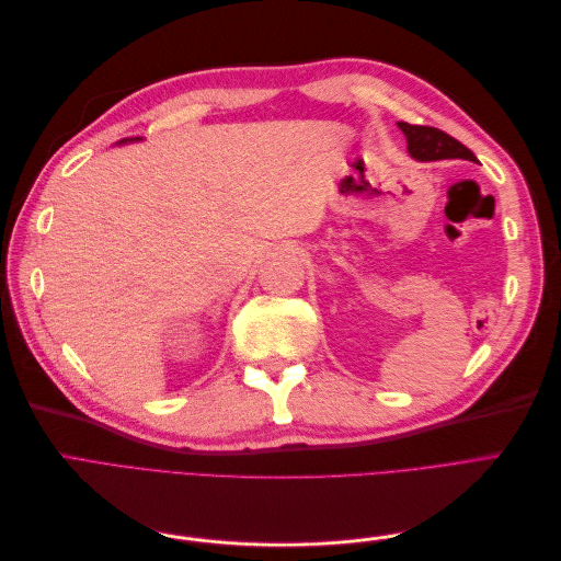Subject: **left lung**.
I'll list each match as a JSON object with an SVG mask.
<instances>
[{
  "mask_svg": "<svg viewBox=\"0 0 561 561\" xmlns=\"http://www.w3.org/2000/svg\"><path fill=\"white\" fill-rule=\"evenodd\" d=\"M400 130L407 138V151L416 161H443V159H466V161H478L472 151L458 142L445 130L433 128V126H412V124H398Z\"/></svg>",
  "mask_w": 561,
  "mask_h": 561,
  "instance_id": "8db88e82",
  "label": "left lung"
}]
</instances>
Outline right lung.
I'll return each mask as SVG.
<instances>
[{
  "instance_id": "obj_1",
  "label": "right lung",
  "mask_w": 561,
  "mask_h": 561,
  "mask_svg": "<svg viewBox=\"0 0 561 561\" xmlns=\"http://www.w3.org/2000/svg\"><path fill=\"white\" fill-rule=\"evenodd\" d=\"M133 140H140V138H130V140H122V142H133Z\"/></svg>"
}]
</instances>
